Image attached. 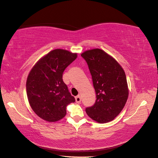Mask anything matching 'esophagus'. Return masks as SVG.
<instances>
[{
    "instance_id": "obj_1",
    "label": "esophagus",
    "mask_w": 158,
    "mask_h": 158,
    "mask_svg": "<svg viewBox=\"0 0 158 158\" xmlns=\"http://www.w3.org/2000/svg\"><path fill=\"white\" fill-rule=\"evenodd\" d=\"M75 99H76V103H78V104H80V103L81 102V98H80V95L76 96Z\"/></svg>"
}]
</instances>
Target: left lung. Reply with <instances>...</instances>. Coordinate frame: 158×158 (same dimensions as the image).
Here are the masks:
<instances>
[{
  "instance_id": "8db88e82",
  "label": "left lung",
  "mask_w": 158,
  "mask_h": 158,
  "mask_svg": "<svg viewBox=\"0 0 158 158\" xmlns=\"http://www.w3.org/2000/svg\"><path fill=\"white\" fill-rule=\"evenodd\" d=\"M88 64L97 99L86 112L99 123L110 122L126 104L129 89L123 69L113 57L99 48L81 54Z\"/></svg>"
}]
</instances>
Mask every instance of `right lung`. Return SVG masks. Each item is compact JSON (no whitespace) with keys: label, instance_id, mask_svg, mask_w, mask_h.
Here are the masks:
<instances>
[{"label":"right lung","instance_id":"1","mask_svg":"<svg viewBox=\"0 0 158 158\" xmlns=\"http://www.w3.org/2000/svg\"><path fill=\"white\" fill-rule=\"evenodd\" d=\"M77 53L63 49L50 51L39 60L27 80V94L31 108L48 122L59 121L66 115V107L75 102L63 80L66 67L77 58Z\"/></svg>","mask_w":158,"mask_h":158}]
</instances>
